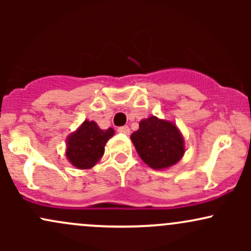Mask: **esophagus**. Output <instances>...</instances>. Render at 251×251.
I'll list each match as a JSON object with an SVG mask.
<instances>
[{
    "label": "esophagus",
    "mask_w": 251,
    "mask_h": 251,
    "mask_svg": "<svg viewBox=\"0 0 251 251\" xmlns=\"http://www.w3.org/2000/svg\"><path fill=\"white\" fill-rule=\"evenodd\" d=\"M118 132H119V133H124V134H129V127L128 126H120V127H118Z\"/></svg>",
    "instance_id": "34e87169"
}]
</instances>
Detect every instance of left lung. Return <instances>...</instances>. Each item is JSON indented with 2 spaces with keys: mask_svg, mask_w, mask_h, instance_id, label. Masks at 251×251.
<instances>
[{
  "mask_svg": "<svg viewBox=\"0 0 251 251\" xmlns=\"http://www.w3.org/2000/svg\"><path fill=\"white\" fill-rule=\"evenodd\" d=\"M131 140L140 158L152 169L172 166L184 154V140L177 127L155 117L143 119Z\"/></svg>",
  "mask_w": 251,
  "mask_h": 251,
  "instance_id": "obj_1",
  "label": "left lung"
}]
</instances>
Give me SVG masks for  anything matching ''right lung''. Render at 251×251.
<instances>
[{"instance_id": "1", "label": "right lung", "mask_w": 251, "mask_h": 251, "mask_svg": "<svg viewBox=\"0 0 251 251\" xmlns=\"http://www.w3.org/2000/svg\"><path fill=\"white\" fill-rule=\"evenodd\" d=\"M114 134L113 128L100 129L96 122L82 123L79 129L68 138V160L77 169H89L103 155L107 140Z\"/></svg>"}]
</instances>
